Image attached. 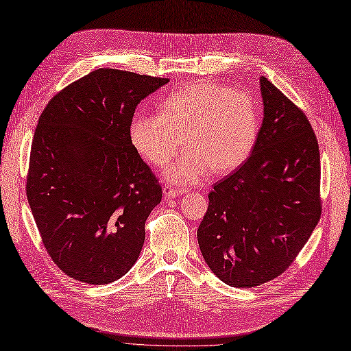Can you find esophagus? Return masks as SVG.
Instances as JSON below:
<instances>
[{
  "mask_svg": "<svg viewBox=\"0 0 351 351\" xmlns=\"http://www.w3.org/2000/svg\"><path fill=\"white\" fill-rule=\"evenodd\" d=\"M182 193H184L183 191H178V189H176V187H173V186H165L164 187V196L167 197V199H169V197H177V196H180Z\"/></svg>",
  "mask_w": 351,
  "mask_h": 351,
  "instance_id": "obj_1",
  "label": "esophagus"
}]
</instances>
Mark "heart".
I'll use <instances>...</instances> for the list:
<instances>
[{"instance_id": "1", "label": "heart", "mask_w": 351, "mask_h": 351, "mask_svg": "<svg viewBox=\"0 0 351 351\" xmlns=\"http://www.w3.org/2000/svg\"><path fill=\"white\" fill-rule=\"evenodd\" d=\"M162 113L137 112L130 124L131 143L156 167H165L182 149L187 152L169 167L168 183L196 184L213 171L230 173L252 152L260 130V106L251 93L213 81L177 90L160 105Z\"/></svg>"}]
</instances>
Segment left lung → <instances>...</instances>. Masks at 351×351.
Masks as SVG:
<instances>
[{"label": "left lung", "instance_id": "1", "mask_svg": "<svg viewBox=\"0 0 351 351\" xmlns=\"http://www.w3.org/2000/svg\"><path fill=\"white\" fill-rule=\"evenodd\" d=\"M263 124L251 156L215 183L197 229L208 267L236 288L288 269L320 219V155L308 119L260 78Z\"/></svg>", "mask_w": 351, "mask_h": 351}]
</instances>
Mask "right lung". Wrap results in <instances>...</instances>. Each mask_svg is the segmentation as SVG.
Returning a JSON list of instances; mask_svg holds the SVG:
<instances>
[{"instance_id":"add662e5","label":"right lung","mask_w":351,"mask_h":351,"mask_svg":"<svg viewBox=\"0 0 351 351\" xmlns=\"http://www.w3.org/2000/svg\"><path fill=\"white\" fill-rule=\"evenodd\" d=\"M168 81L101 68L41 113L27 202L47 252L72 279L105 285L138 258L162 187L132 146L130 124L138 103Z\"/></svg>"}]
</instances>
